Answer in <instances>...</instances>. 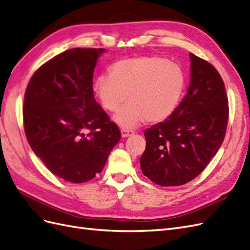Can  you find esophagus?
Segmentation results:
<instances>
[{"label":"esophagus","instance_id":"esophagus-1","mask_svg":"<svg viewBox=\"0 0 250 250\" xmlns=\"http://www.w3.org/2000/svg\"><path fill=\"white\" fill-rule=\"evenodd\" d=\"M132 134H134V131L128 129V128H122V129H121V135H122V138L130 137Z\"/></svg>","mask_w":250,"mask_h":250}]
</instances>
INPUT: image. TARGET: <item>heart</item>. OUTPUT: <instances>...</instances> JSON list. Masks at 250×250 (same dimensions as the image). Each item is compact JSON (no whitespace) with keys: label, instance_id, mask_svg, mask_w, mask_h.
Wrapping results in <instances>:
<instances>
[{"label":"heart","instance_id":"obj_1","mask_svg":"<svg viewBox=\"0 0 250 250\" xmlns=\"http://www.w3.org/2000/svg\"><path fill=\"white\" fill-rule=\"evenodd\" d=\"M186 84L183 69L161 56H141L120 60L110 75H100L94 89L102 106L121 126L134 127L147 120L161 123L175 111Z\"/></svg>","mask_w":250,"mask_h":250}]
</instances>
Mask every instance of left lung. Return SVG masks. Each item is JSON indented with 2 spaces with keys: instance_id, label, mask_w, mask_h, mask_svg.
I'll return each instance as SVG.
<instances>
[{
  "instance_id": "obj_1",
  "label": "left lung",
  "mask_w": 250,
  "mask_h": 250,
  "mask_svg": "<svg viewBox=\"0 0 250 250\" xmlns=\"http://www.w3.org/2000/svg\"><path fill=\"white\" fill-rule=\"evenodd\" d=\"M191 83L187 95L165 122L144 135V175L162 187L191 181L207 168L222 145L229 123V99L220 74L190 53Z\"/></svg>"
}]
</instances>
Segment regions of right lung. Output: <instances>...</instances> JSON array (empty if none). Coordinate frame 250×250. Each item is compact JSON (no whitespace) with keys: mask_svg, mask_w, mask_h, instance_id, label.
Segmentation results:
<instances>
[{"mask_svg":"<svg viewBox=\"0 0 250 250\" xmlns=\"http://www.w3.org/2000/svg\"><path fill=\"white\" fill-rule=\"evenodd\" d=\"M104 51L60 53L33 74L25 92L29 145L53 174L70 183L93 179L121 139L117 124L94 99V70Z\"/></svg>","mask_w":250,"mask_h":250,"instance_id":"obj_1","label":"right lung"}]
</instances>
